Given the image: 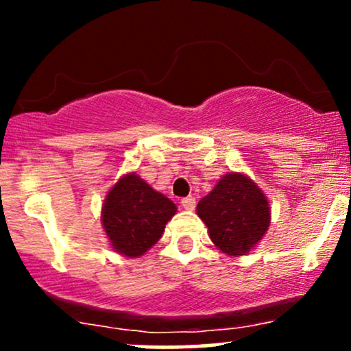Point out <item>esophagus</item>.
Wrapping results in <instances>:
<instances>
[{
    "label": "esophagus",
    "instance_id": "esophagus-1",
    "mask_svg": "<svg viewBox=\"0 0 351 351\" xmlns=\"http://www.w3.org/2000/svg\"><path fill=\"white\" fill-rule=\"evenodd\" d=\"M181 206H183L184 209H188V211H193L196 206V199L193 198V196H186V198L181 199Z\"/></svg>",
    "mask_w": 351,
    "mask_h": 351
}]
</instances>
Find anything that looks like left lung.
Instances as JSON below:
<instances>
[{
  "mask_svg": "<svg viewBox=\"0 0 351 351\" xmlns=\"http://www.w3.org/2000/svg\"><path fill=\"white\" fill-rule=\"evenodd\" d=\"M221 252L244 256L259 244L271 223L264 191L243 173H228L196 206Z\"/></svg>",
  "mask_w": 351,
  "mask_h": 351,
  "instance_id": "8db88e82",
  "label": "left lung"
}]
</instances>
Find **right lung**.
<instances>
[{"label":"right lung","mask_w":351,"mask_h":351,"mask_svg":"<svg viewBox=\"0 0 351 351\" xmlns=\"http://www.w3.org/2000/svg\"><path fill=\"white\" fill-rule=\"evenodd\" d=\"M176 206L135 173L120 178L107 193L102 226L112 249L127 257L143 256L158 243Z\"/></svg>","instance_id":"obj_1"}]
</instances>
